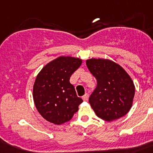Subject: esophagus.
I'll return each mask as SVG.
<instances>
[{
    "mask_svg": "<svg viewBox=\"0 0 153 153\" xmlns=\"http://www.w3.org/2000/svg\"><path fill=\"white\" fill-rule=\"evenodd\" d=\"M82 100H84V101H86V100H88V94H85L84 96L82 97Z\"/></svg>",
    "mask_w": 153,
    "mask_h": 153,
    "instance_id": "1",
    "label": "esophagus"
}]
</instances>
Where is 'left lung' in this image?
Here are the masks:
<instances>
[{
	"mask_svg": "<svg viewBox=\"0 0 153 153\" xmlns=\"http://www.w3.org/2000/svg\"><path fill=\"white\" fill-rule=\"evenodd\" d=\"M85 63L97 82L89 99L97 117L111 122L127 114L135 94L134 84L128 73L120 64L108 59L91 58Z\"/></svg>",
	"mask_w": 153,
	"mask_h": 153,
	"instance_id": "left-lung-1",
	"label": "left lung"
}]
</instances>
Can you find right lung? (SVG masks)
Instances as JSON below:
<instances>
[{
  "mask_svg": "<svg viewBox=\"0 0 153 153\" xmlns=\"http://www.w3.org/2000/svg\"><path fill=\"white\" fill-rule=\"evenodd\" d=\"M78 57L60 56L43 67L36 77L33 99L36 108L45 120L61 125L71 120L82 102L77 96L70 77L81 66Z\"/></svg>",
  "mask_w": 153,
  "mask_h": 153,
  "instance_id": "add662e5",
  "label": "right lung"
}]
</instances>
